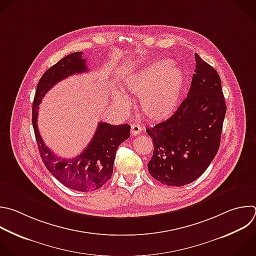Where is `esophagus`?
<instances>
[{"mask_svg": "<svg viewBox=\"0 0 256 256\" xmlns=\"http://www.w3.org/2000/svg\"><path fill=\"white\" fill-rule=\"evenodd\" d=\"M142 132V128L138 124H132L130 132L132 136H138Z\"/></svg>", "mask_w": 256, "mask_h": 256, "instance_id": "1", "label": "esophagus"}]
</instances>
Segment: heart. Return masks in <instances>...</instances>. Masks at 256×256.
<instances>
[{"label":"heart","mask_w":256,"mask_h":256,"mask_svg":"<svg viewBox=\"0 0 256 256\" xmlns=\"http://www.w3.org/2000/svg\"><path fill=\"white\" fill-rule=\"evenodd\" d=\"M185 85V73L168 60H156L130 73L124 80V92L140 98V112L152 122H162L177 110ZM114 100L126 108L128 98L120 92Z\"/></svg>","instance_id":"b5f03b06"}]
</instances>
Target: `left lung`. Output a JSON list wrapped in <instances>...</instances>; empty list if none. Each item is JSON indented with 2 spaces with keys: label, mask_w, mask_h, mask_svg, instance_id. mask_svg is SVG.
I'll return each mask as SVG.
<instances>
[{
  "label": "left lung",
  "mask_w": 256,
  "mask_h": 256,
  "mask_svg": "<svg viewBox=\"0 0 256 256\" xmlns=\"http://www.w3.org/2000/svg\"><path fill=\"white\" fill-rule=\"evenodd\" d=\"M196 66L187 98L168 120L146 128L154 142L148 173L166 186L197 180L215 158L226 104L217 71L195 54Z\"/></svg>",
  "instance_id": "1"
}]
</instances>
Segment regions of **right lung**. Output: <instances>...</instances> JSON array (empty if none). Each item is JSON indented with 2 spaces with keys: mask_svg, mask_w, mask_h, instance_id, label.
<instances>
[{
  "mask_svg": "<svg viewBox=\"0 0 256 256\" xmlns=\"http://www.w3.org/2000/svg\"><path fill=\"white\" fill-rule=\"evenodd\" d=\"M86 59L82 52L68 54L50 67L40 78L33 102L32 122L42 160L48 171L64 186L78 192L102 188L110 178L118 146L130 138V126H112L100 122L94 138L84 150L72 158L56 156L44 144L38 126V106L54 85L73 74L86 72Z\"/></svg>",
  "mask_w": 256,
  "mask_h": 256,
  "instance_id": "obj_1",
  "label": "right lung"
}]
</instances>
